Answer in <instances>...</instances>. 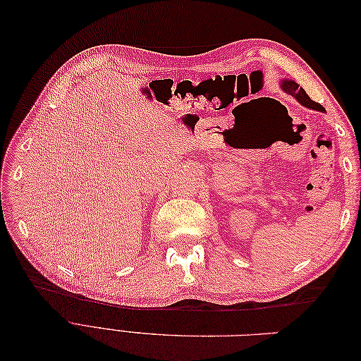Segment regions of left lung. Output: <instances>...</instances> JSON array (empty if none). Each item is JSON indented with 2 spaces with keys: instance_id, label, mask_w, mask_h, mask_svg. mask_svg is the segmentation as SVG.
Here are the masks:
<instances>
[{
  "instance_id": "left-lung-1",
  "label": "left lung",
  "mask_w": 361,
  "mask_h": 361,
  "mask_svg": "<svg viewBox=\"0 0 361 361\" xmlns=\"http://www.w3.org/2000/svg\"><path fill=\"white\" fill-rule=\"evenodd\" d=\"M280 87H281V90H283V92L288 93V94H290V96H293L295 99H297L301 105L307 106V108H312V110L325 111V110H324V106H322L321 104H318V102L312 101L310 97H309V94L304 92L302 87H300V85H298L297 82H295V81H292V80H283V81H281V84H280Z\"/></svg>"
}]
</instances>
